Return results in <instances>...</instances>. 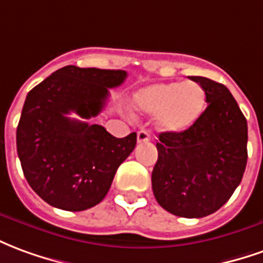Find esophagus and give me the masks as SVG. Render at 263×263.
I'll return each instance as SVG.
<instances>
[{
    "instance_id": "1",
    "label": "esophagus",
    "mask_w": 263,
    "mask_h": 263,
    "mask_svg": "<svg viewBox=\"0 0 263 263\" xmlns=\"http://www.w3.org/2000/svg\"><path fill=\"white\" fill-rule=\"evenodd\" d=\"M148 140H150L148 132H146V130H140V132L137 133V141H139V143H146V141Z\"/></svg>"
}]
</instances>
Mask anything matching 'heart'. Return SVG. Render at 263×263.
Segmentation results:
<instances>
[{
    "label": "heart",
    "mask_w": 263,
    "mask_h": 263,
    "mask_svg": "<svg viewBox=\"0 0 263 263\" xmlns=\"http://www.w3.org/2000/svg\"><path fill=\"white\" fill-rule=\"evenodd\" d=\"M206 96L198 82H168L140 89L133 96L137 113L156 117L158 130L182 133L193 127L205 109Z\"/></svg>",
    "instance_id": "b5f03b06"
}]
</instances>
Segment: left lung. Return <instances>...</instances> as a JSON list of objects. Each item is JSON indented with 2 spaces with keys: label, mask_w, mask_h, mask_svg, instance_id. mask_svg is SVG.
Returning a JSON list of instances; mask_svg holds the SVG:
<instances>
[{
  "label": "left lung",
  "mask_w": 263,
  "mask_h": 263,
  "mask_svg": "<svg viewBox=\"0 0 263 263\" xmlns=\"http://www.w3.org/2000/svg\"><path fill=\"white\" fill-rule=\"evenodd\" d=\"M206 96V109L182 133H160L153 168L154 197L177 217L202 218L219 210L243 176L248 124L228 87L191 76Z\"/></svg>",
  "instance_id": "obj_1"
}]
</instances>
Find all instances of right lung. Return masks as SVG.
Masks as SVG:
<instances>
[{
	"label": "right lung",
	"mask_w": 263,
	"mask_h": 263,
	"mask_svg": "<svg viewBox=\"0 0 263 263\" xmlns=\"http://www.w3.org/2000/svg\"><path fill=\"white\" fill-rule=\"evenodd\" d=\"M124 70L58 69L27 95L16 127V152L33 191L65 211H83L103 200L119 165L135 150L137 135L123 139L82 119L98 116L109 89L122 85Z\"/></svg>",
	"instance_id": "obj_1"
}]
</instances>
